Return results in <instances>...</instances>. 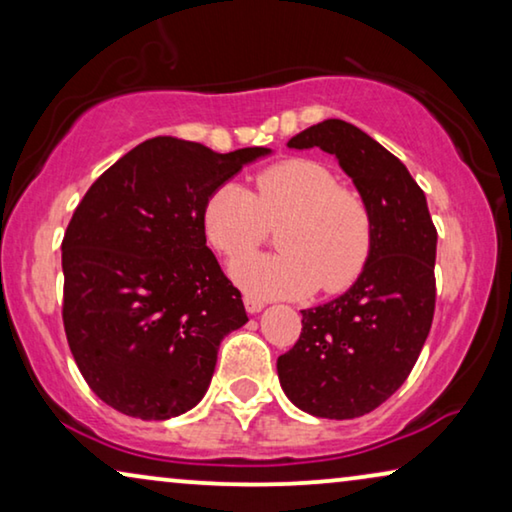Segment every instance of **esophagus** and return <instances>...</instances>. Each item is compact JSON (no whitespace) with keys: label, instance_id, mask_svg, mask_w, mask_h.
Here are the masks:
<instances>
[{"label":"esophagus","instance_id":"1","mask_svg":"<svg viewBox=\"0 0 512 512\" xmlns=\"http://www.w3.org/2000/svg\"><path fill=\"white\" fill-rule=\"evenodd\" d=\"M244 307H247L249 314H258L265 307V303H263L261 298H256V296H244Z\"/></svg>","mask_w":512,"mask_h":512}]
</instances>
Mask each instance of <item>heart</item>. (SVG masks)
Returning <instances> with one entry per match:
<instances>
[{
  "mask_svg": "<svg viewBox=\"0 0 512 512\" xmlns=\"http://www.w3.org/2000/svg\"><path fill=\"white\" fill-rule=\"evenodd\" d=\"M200 223L209 247L228 258L253 248L265 225L280 227L279 255L237 258L228 268L230 279L258 298H303L317 286L324 293L345 291L373 249V216L361 195L307 158L265 167L254 191L237 181L216 186Z\"/></svg>",
  "mask_w": 512,
  "mask_h": 512,
  "instance_id": "1",
  "label": "heart"
}]
</instances>
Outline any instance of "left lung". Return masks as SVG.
Returning <instances> with one entry per match:
<instances>
[{
    "label": "left lung",
    "instance_id": "obj_1",
    "mask_svg": "<svg viewBox=\"0 0 512 512\" xmlns=\"http://www.w3.org/2000/svg\"><path fill=\"white\" fill-rule=\"evenodd\" d=\"M289 149L331 153L373 216V249L359 279L303 310V333L277 359L284 394L303 412L354 419L408 380L436 307V242L426 195L408 167L356 125L328 118Z\"/></svg>",
    "mask_w": 512,
    "mask_h": 512
}]
</instances>
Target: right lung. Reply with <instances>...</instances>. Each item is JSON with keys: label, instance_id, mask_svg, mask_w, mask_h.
<instances>
[{"label": "right lung", "instance_id": "right-lung-1", "mask_svg": "<svg viewBox=\"0 0 512 512\" xmlns=\"http://www.w3.org/2000/svg\"><path fill=\"white\" fill-rule=\"evenodd\" d=\"M270 153L153 137L83 195L62 240V321L83 380L114 410L160 422L207 394L221 340L249 319L207 247L202 205Z\"/></svg>", "mask_w": 512, "mask_h": 512}]
</instances>
